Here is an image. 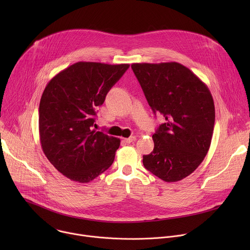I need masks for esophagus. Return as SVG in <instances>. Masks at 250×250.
Listing matches in <instances>:
<instances>
[{
	"instance_id": "34e87169",
	"label": "esophagus",
	"mask_w": 250,
	"mask_h": 250,
	"mask_svg": "<svg viewBox=\"0 0 250 250\" xmlns=\"http://www.w3.org/2000/svg\"><path fill=\"white\" fill-rule=\"evenodd\" d=\"M136 140V137L135 136H130L128 138H125V141L126 142V144H131V142L135 141Z\"/></svg>"
}]
</instances>
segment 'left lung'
Instances as JSON below:
<instances>
[{"instance_id":"left-lung-1","label":"left lung","mask_w":250,"mask_h":250,"mask_svg":"<svg viewBox=\"0 0 250 250\" xmlns=\"http://www.w3.org/2000/svg\"><path fill=\"white\" fill-rule=\"evenodd\" d=\"M152 111L165 119L152 135L145 167L165 182L180 181L203 162L210 146L215 104L208 86L178 62L131 64Z\"/></svg>"}]
</instances>
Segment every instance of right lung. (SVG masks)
Instances as JSON below:
<instances>
[{"label":"right lung","instance_id":"right-lung-1","mask_svg":"<svg viewBox=\"0 0 250 250\" xmlns=\"http://www.w3.org/2000/svg\"><path fill=\"white\" fill-rule=\"evenodd\" d=\"M128 67L80 61L46 85L40 103L42 148L71 181L89 183L113 164L120 138L92 128L96 109Z\"/></svg>","mask_w":250,"mask_h":250}]
</instances>
